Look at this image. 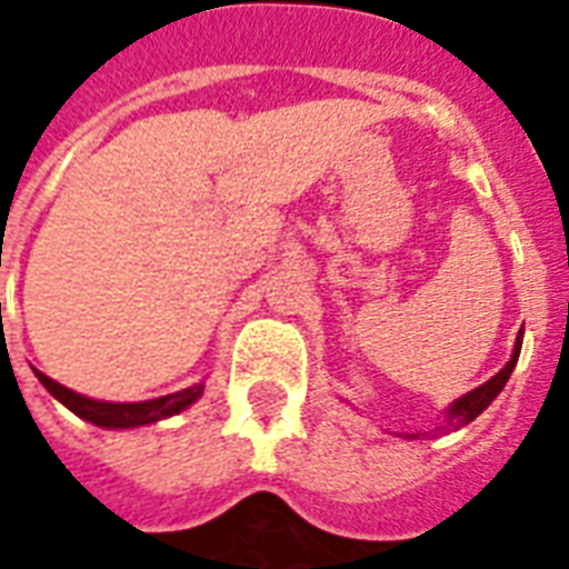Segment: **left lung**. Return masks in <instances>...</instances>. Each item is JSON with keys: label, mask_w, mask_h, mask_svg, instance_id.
I'll use <instances>...</instances> for the list:
<instances>
[{"label": "left lung", "mask_w": 569, "mask_h": 569, "mask_svg": "<svg viewBox=\"0 0 569 569\" xmlns=\"http://www.w3.org/2000/svg\"><path fill=\"white\" fill-rule=\"evenodd\" d=\"M520 348H522V342H520V339H517V346H513L511 360H508V366H505L502 372L493 375V378L487 380V383H481V387H478V389L467 392V396H463V398H458V401H455V405H451L449 410H446V422H442L440 428H437V431H431V433L458 431V428H463V425L472 422V419H476V416L481 413V410H487V405H490V401H493V398L499 396V392H502V387H505V383H508V378H511L513 366H517V357H520ZM407 437H419V433H407Z\"/></svg>", "instance_id": "8db88e82"}]
</instances>
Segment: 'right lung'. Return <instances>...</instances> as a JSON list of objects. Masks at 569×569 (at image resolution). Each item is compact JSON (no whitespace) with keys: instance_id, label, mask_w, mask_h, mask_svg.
Segmentation results:
<instances>
[{"instance_id":"1","label":"right lung","mask_w":569,"mask_h":569,"mask_svg":"<svg viewBox=\"0 0 569 569\" xmlns=\"http://www.w3.org/2000/svg\"><path fill=\"white\" fill-rule=\"evenodd\" d=\"M38 372V369H34ZM40 383L52 392V396L67 407V410H73L76 416H82L88 422L100 425V428H136V425H150L159 422V419H168V416L180 413L191 401L200 398L203 392V383H197V387L182 389V392H171V396L153 398V401H138V405H111V401H93V398H84L73 389L61 387L58 380L47 378L43 372H38Z\"/></svg>"}]
</instances>
